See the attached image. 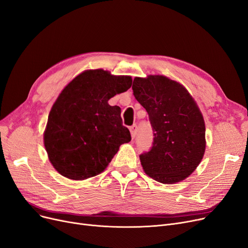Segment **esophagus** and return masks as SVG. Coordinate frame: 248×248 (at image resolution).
Listing matches in <instances>:
<instances>
[{"instance_id": "obj_1", "label": "esophagus", "mask_w": 248, "mask_h": 248, "mask_svg": "<svg viewBox=\"0 0 248 248\" xmlns=\"http://www.w3.org/2000/svg\"><path fill=\"white\" fill-rule=\"evenodd\" d=\"M130 131H131L132 138H135V137H136V135H137V131H138V126H137V124H133L132 126H130Z\"/></svg>"}]
</instances>
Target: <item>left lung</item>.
Segmentation results:
<instances>
[{
	"mask_svg": "<svg viewBox=\"0 0 248 248\" xmlns=\"http://www.w3.org/2000/svg\"><path fill=\"white\" fill-rule=\"evenodd\" d=\"M133 91L149 114L153 145L140 155L146 174L161 184L186 179L201 163L206 126L197 103L179 83L164 76L135 78Z\"/></svg>",
	"mask_w": 248,
	"mask_h": 248,
	"instance_id": "left-lung-1",
	"label": "left lung"
}]
</instances>
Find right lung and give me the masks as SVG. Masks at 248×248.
<instances>
[{
	"instance_id": "1",
	"label": "right lung",
	"mask_w": 248,
	"mask_h": 248,
	"mask_svg": "<svg viewBox=\"0 0 248 248\" xmlns=\"http://www.w3.org/2000/svg\"><path fill=\"white\" fill-rule=\"evenodd\" d=\"M130 76L101 69L85 71L62 91L44 135L52 166L62 176L83 180L98 175L122 144L132 140L121 108L108 100L132 86Z\"/></svg>"
}]
</instances>
